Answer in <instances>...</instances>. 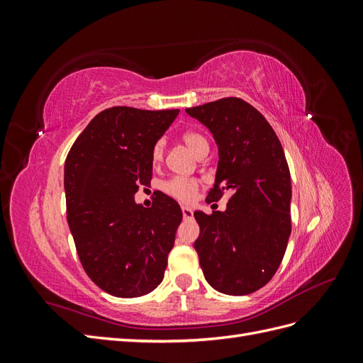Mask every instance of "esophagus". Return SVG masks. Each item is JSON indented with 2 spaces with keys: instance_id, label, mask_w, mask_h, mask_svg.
<instances>
[{
  "instance_id": "esophagus-1",
  "label": "esophagus",
  "mask_w": 363,
  "mask_h": 363,
  "mask_svg": "<svg viewBox=\"0 0 363 363\" xmlns=\"http://www.w3.org/2000/svg\"><path fill=\"white\" fill-rule=\"evenodd\" d=\"M182 213H183V218H184V219H192V216H194L192 208H191V207H186V206L182 207Z\"/></svg>"
}]
</instances>
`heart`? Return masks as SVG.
I'll return each mask as SVG.
<instances>
[{"label":"heart","mask_w":363,"mask_h":363,"mask_svg":"<svg viewBox=\"0 0 363 363\" xmlns=\"http://www.w3.org/2000/svg\"><path fill=\"white\" fill-rule=\"evenodd\" d=\"M182 139L196 156L201 155L203 151L208 150L207 139L201 133H196V131H192V130L184 131ZM163 155H164V144L163 140H157L151 150V162L155 164H159L163 160ZM199 189H200V180L195 177H172L162 183V191L164 194H168L169 196H172V199L183 203L192 201L196 196Z\"/></svg>","instance_id":"heart-1"}]
</instances>
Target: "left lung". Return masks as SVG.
I'll return each mask as SVG.
<instances>
[{
    "mask_svg": "<svg viewBox=\"0 0 363 363\" xmlns=\"http://www.w3.org/2000/svg\"><path fill=\"white\" fill-rule=\"evenodd\" d=\"M218 144L219 162L206 201L230 194L225 212H195L200 265L227 295L263 288L283 260L291 235V172L276 131L257 108L236 96L186 108Z\"/></svg>",
    "mask_w": 363,
    "mask_h": 363,
    "instance_id": "1",
    "label": "left lung"
}]
</instances>
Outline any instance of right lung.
Listing matches in <instances>:
<instances>
[{
    "mask_svg": "<svg viewBox=\"0 0 363 363\" xmlns=\"http://www.w3.org/2000/svg\"><path fill=\"white\" fill-rule=\"evenodd\" d=\"M172 111L116 106L98 113L65 160L68 224L89 279L104 292L133 298L163 280L182 208L159 192L135 203L152 175L151 150L177 118Z\"/></svg>",
    "mask_w": 363,
    "mask_h": 363,
    "instance_id": "right-lung-1",
    "label": "right lung"
}]
</instances>
